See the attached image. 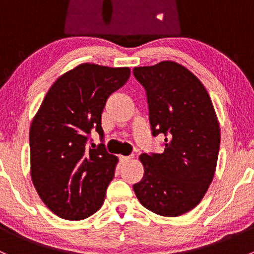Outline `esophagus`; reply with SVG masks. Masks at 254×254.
Instances as JSON below:
<instances>
[{"mask_svg":"<svg viewBox=\"0 0 254 254\" xmlns=\"http://www.w3.org/2000/svg\"><path fill=\"white\" fill-rule=\"evenodd\" d=\"M132 157H134L132 155L131 156H119V160L122 163H125V162H129Z\"/></svg>","mask_w":254,"mask_h":254,"instance_id":"esophagus-1","label":"esophagus"}]
</instances>
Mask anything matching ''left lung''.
<instances>
[{
	"label": "left lung",
	"instance_id": "8db88e82",
	"mask_svg": "<svg viewBox=\"0 0 254 254\" xmlns=\"http://www.w3.org/2000/svg\"><path fill=\"white\" fill-rule=\"evenodd\" d=\"M146 91L151 131L165 135L162 153H142L143 177L134 184L146 209L179 216L194 209L214 178L220 148V127L204 84L173 61L135 67Z\"/></svg>",
	"mask_w": 254,
	"mask_h": 254
}]
</instances>
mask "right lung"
I'll return each mask as SVG.
<instances>
[{
  "instance_id": "add662e5",
  "label": "right lung",
  "mask_w": 254,
  "mask_h": 254,
  "mask_svg": "<svg viewBox=\"0 0 254 254\" xmlns=\"http://www.w3.org/2000/svg\"><path fill=\"white\" fill-rule=\"evenodd\" d=\"M129 76V67L78 65L56 79L33 119L32 181L40 199L61 219H86L103 205L118 157L103 143L102 112ZM91 129L101 136L98 146L89 139Z\"/></svg>"
}]
</instances>
